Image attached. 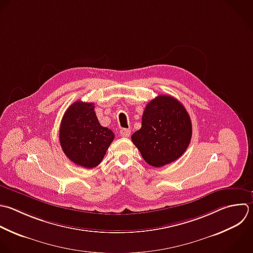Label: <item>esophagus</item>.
Here are the masks:
<instances>
[{
  "label": "esophagus",
  "instance_id": "34e87169",
  "mask_svg": "<svg viewBox=\"0 0 253 253\" xmlns=\"http://www.w3.org/2000/svg\"><path fill=\"white\" fill-rule=\"evenodd\" d=\"M120 134H121L122 137H128L129 134H130V130L126 129V128H122L120 130Z\"/></svg>",
  "mask_w": 253,
  "mask_h": 253
}]
</instances>
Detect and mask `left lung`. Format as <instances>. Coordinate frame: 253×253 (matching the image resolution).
I'll use <instances>...</instances> for the list:
<instances>
[{"instance_id":"left-lung-1","label":"left lung","mask_w":253,"mask_h":253,"mask_svg":"<svg viewBox=\"0 0 253 253\" xmlns=\"http://www.w3.org/2000/svg\"><path fill=\"white\" fill-rule=\"evenodd\" d=\"M191 137L192 123L184 106L171 96L160 95L146 105L141 127L131 140L146 163L162 167L182 156Z\"/></svg>"}]
</instances>
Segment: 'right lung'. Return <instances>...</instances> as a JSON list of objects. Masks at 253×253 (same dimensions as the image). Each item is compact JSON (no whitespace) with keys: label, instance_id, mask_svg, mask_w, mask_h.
I'll use <instances>...</instances> for the list:
<instances>
[{"label":"right lung","instance_id":"1","mask_svg":"<svg viewBox=\"0 0 253 253\" xmlns=\"http://www.w3.org/2000/svg\"><path fill=\"white\" fill-rule=\"evenodd\" d=\"M94 103L76 101L65 112L59 129V140L65 155L84 168L98 166L115 138L114 132L102 126Z\"/></svg>","mask_w":253,"mask_h":253}]
</instances>
